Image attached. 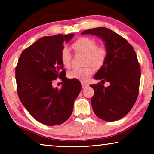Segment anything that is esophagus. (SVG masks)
<instances>
[{
	"label": "esophagus",
	"mask_w": 154,
	"mask_h": 154,
	"mask_svg": "<svg viewBox=\"0 0 154 154\" xmlns=\"http://www.w3.org/2000/svg\"><path fill=\"white\" fill-rule=\"evenodd\" d=\"M88 83H84V82H82V88H86L87 86H88Z\"/></svg>",
	"instance_id": "obj_1"
}]
</instances>
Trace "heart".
<instances>
[{"instance_id":"obj_1","label":"heart","mask_w":154,"mask_h":154,"mask_svg":"<svg viewBox=\"0 0 154 154\" xmlns=\"http://www.w3.org/2000/svg\"><path fill=\"white\" fill-rule=\"evenodd\" d=\"M72 48L76 52L85 54L84 64L86 66L75 69L69 73L71 79L85 82L92 75L94 70L92 64L96 68L104 64L106 56V49L103 47H98L97 42L92 38L81 37L72 44ZM60 60L63 66L70 68L71 65L72 54L67 47H64L60 51Z\"/></svg>"}]
</instances>
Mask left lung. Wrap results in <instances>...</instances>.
I'll list each match as a JSON object with an SVG mask.
<instances>
[{
	"mask_svg": "<svg viewBox=\"0 0 154 154\" xmlns=\"http://www.w3.org/2000/svg\"><path fill=\"white\" fill-rule=\"evenodd\" d=\"M82 35L100 37L106 51L105 61L94 79L110 85H90L94 90L91 100L93 111L105 121L119 120L131 110L139 95L140 69L136 52L127 40L109 28H92Z\"/></svg>",
	"mask_w": 154,
	"mask_h": 154,
	"instance_id": "left-lung-1",
	"label": "left lung"
}]
</instances>
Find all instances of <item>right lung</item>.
I'll list each match as a JSON object with an SVG mask.
<instances>
[{
    "instance_id": "1",
    "label": "right lung",
    "mask_w": 154,
    "mask_h": 154,
    "mask_svg": "<svg viewBox=\"0 0 154 154\" xmlns=\"http://www.w3.org/2000/svg\"><path fill=\"white\" fill-rule=\"evenodd\" d=\"M74 34L44 36L25 49L15 68L19 98L36 120L56 126L71 116L74 101L82 85L68 79L60 60V51ZM58 77L64 82L60 89L53 86Z\"/></svg>"
}]
</instances>
